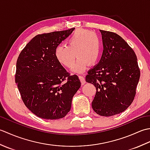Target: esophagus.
<instances>
[{
  "instance_id": "34e87169",
  "label": "esophagus",
  "mask_w": 150,
  "mask_h": 150,
  "mask_svg": "<svg viewBox=\"0 0 150 150\" xmlns=\"http://www.w3.org/2000/svg\"><path fill=\"white\" fill-rule=\"evenodd\" d=\"M79 79H80V80L81 81V84L82 85H83L86 83V81H85V77L83 75H79Z\"/></svg>"
}]
</instances>
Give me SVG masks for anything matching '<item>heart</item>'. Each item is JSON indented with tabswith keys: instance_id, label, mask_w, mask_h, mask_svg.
I'll return each instance as SVG.
<instances>
[{
	"instance_id": "b5f03b06",
	"label": "heart",
	"mask_w": 150,
	"mask_h": 150,
	"mask_svg": "<svg viewBox=\"0 0 150 150\" xmlns=\"http://www.w3.org/2000/svg\"><path fill=\"white\" fill-rule=\"evenodd\" d=\"M102 52V42L97 34L90 30H76L68 40V46L59 45L55 50V56L60 64L71 68L76 56L78 58L74 67L77 72L83 71L89 65L96 64Z\"/></svg>"
}]
</instances>
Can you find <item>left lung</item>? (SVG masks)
Segmentation results:
<instances>
[{"mask_svg": "<svg viewBox=\"0 0 150 150\" xmlns=\"http://www.w3.org/2000/svg\"><path fill=\"white\" fill-rule=\"evenodd\" d=\"M100 31L103 55L97 66L89 70L86 81L96 88L91 103L95 112L110 117L131 105L141 73L135 53L128 44L115 33Z\"/></svg>", "mask_w": 150, "mask_h": 150, "instance_id": "obj_1", "label": "left lung"}]
</instances>
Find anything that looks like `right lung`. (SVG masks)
Here are the masks:
<instances>
[{
	"mask_svg": "<svg viewBox=\"0 0 150 150\" xmlns=\"http://www.w3.org/2000/svg\"><path fill=\"white\" fill-rule=\"evenodd\" d=\"M74 29L37 35L17 59L15 82L22 101L42 119L64 117L71 109L73 97L81 87L78 76L70 75L55 56L56 47Z\"/></svg>",
	"mask_w": 150,
	"mask_h": 150,
	"instance_id": "obj_1",
	"label": "right lung"
}]
</instances>
